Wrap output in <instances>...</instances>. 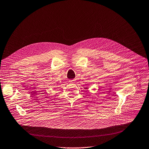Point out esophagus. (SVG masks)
Wrapping results in <instances>:
<instances>
[{
	"label": "esophagus",
	"mask_w": 149,
	"mask_h": 149,
	"mask_svg": "<svg viewBox=\"0 0 149 149\" xmlns=\"http://www.w3.org/2000/svg\"><path fill=\"white\" fill-rule=\"evenodd\" d=\"M75 82V79L70 80V82H71V83H73V82Z\"/></svg>",
	"instance_id": "esophagus-1"
}]
</instances>
